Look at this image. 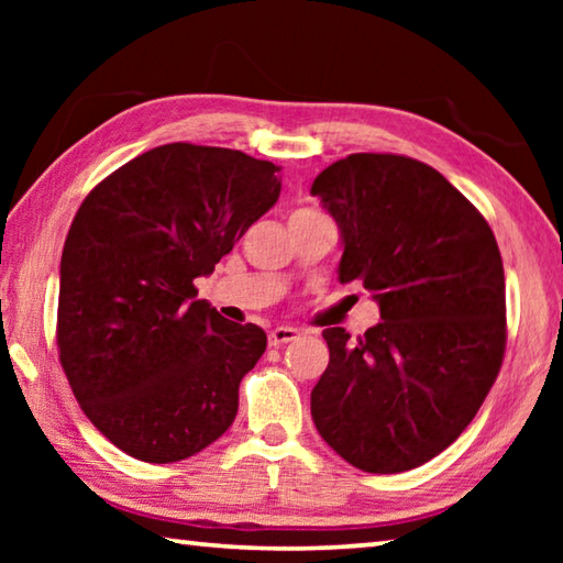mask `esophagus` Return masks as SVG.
<instances>
[{
	"mask_svg": "<svg viewBox=\"0 0 563 563\" xmlns=\"http://www.w3.org/2000/svg\"><path fill=\"white\" fill-rule=\"evenodd\" d=\"M300 338V330L298 328H288V325H280V328H275V330H271V335H268V342L273 347H280V345H285V342H292V340H298Z\"/></svg>",
	"mask_w": 563,
	"mask_h": 563,
	"instance_id": "obj_1",
	"label": "esophagus"
}]
</instances>
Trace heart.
<instances>
[{
    "instance_id": "1",
    "label": "heart",
    "mask_w": 563,
    "mask_h": 563,
    "mask_svg": "<svg viewBox=\"0 0 563 563\" xmlns=\"http://www.w3.org/2000/svg\"><path fill=\"white\" fill-rule=\"evenodd\" d=\"M298 213H305V211H298Z\"/></svg>"
}]
</instances>
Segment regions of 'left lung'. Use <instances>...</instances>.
<instances>
[{
  "label": "left lung",
  "mask_w": 563,
  "mask_h": 563,
  "mask_svg": "<svg viewBox=\"0 0 563 563\" xmlns=\"http://www.w3.org/2000/svg\"><path fill=\"white\" fill-rule=\"evenodd\" d=\"M310 194L340 228V283L360 280L383 318L357 340L322 330L330 362L312 387V422L362 472L415 470L466 430L499 375L497 238L440 170L407 156L340 158Z\"/></svg>",
  "instance_id": "1"
}]
</instances>
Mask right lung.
<instances>
[{"mask_svg": "<svg viewBox=\"0 0 563 563\" xmlns=\"http://www.w3.org/2000/svg\"><path fill=\"white\" fill-rule=\"evenodd\" d=\"M280 168L233 148L166 144L84 198L59 268L56 345L76 402L121 452L168 464L206 450L238 412L265 332L196 300L280 196Z\"/></svg>", "mask_w": 563, "mask_h": 563, "instance_id": "add662e5", "label": "right lung"}]
</instances>
